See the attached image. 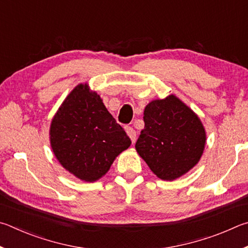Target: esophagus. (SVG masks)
Segmentation results:
<instances>
[{"label": "esophagus", "mask_w": 248, "mask_h": 248, "mask_svg": "<svg viewBox=\"0 0 248 248\" xmlns=\"http://www.w3.org/2000/svg\"><path fill=\"white\" fill-rule=\"evenodd\" d=\"M126 133H127V135H128V137L131 138V140H132V142L134 144V142L136 141V131L135 129H134L133 127H126Z\"/></svg>", "instance_id": "esophagus-1"}]
</instances>
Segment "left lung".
I'll list each match as a JSON object with an SVG mask.
<instances>
[{"label": "left lung", "mask_w": 248, "mask_h": 248, "mask_svg": "<svg viewBox=\"0 0 248 248\" xmlns=\"http://www.w3.org/2000/svg\"><path fill=\"white\" fill-rule=\"evenodd\" d=\"M144 122L135 148L159 179L173 181L196 166L206 132L192 108L170 94L147 104Z\"/></svg>", "instance_id": "8db88e82"}]
</instances>
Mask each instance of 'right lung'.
<instances>
[{"instance_id":"add662e5","label":"right lung","mask_w":248,"mask_h":248,"mask_svg":"<svg viewBox=\"0 0 248 248\" xmlns=\"http://www.w3.org/2000/svg\"><path fill=\"white\" fill-rule=\"evenodd\" d=\"M50 142L59 162L85 182H94L132 141L100 95L87 84L74 88L51 122Z\"/></svg>"}]
</instances>
